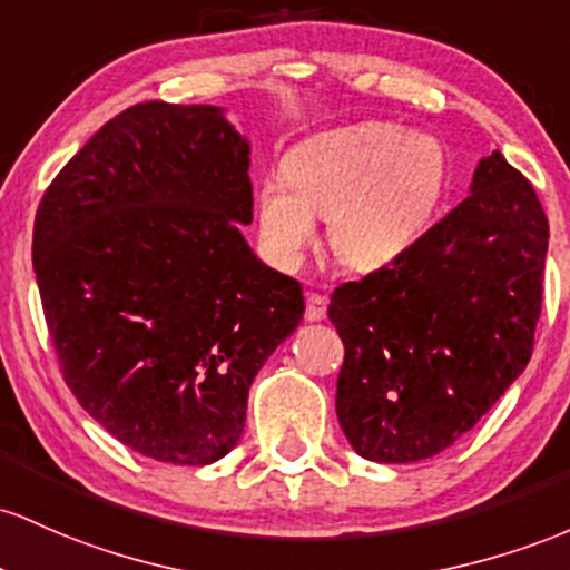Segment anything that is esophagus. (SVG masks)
Returning <instances> with one entry per match:
<instances>
[{
    "mask_svg": "<svg viewBox=\"0 0 570 570\" xmlns=\"http://www.w3.org/2000/svg\"><path fill=\"white\" fill-rule=\"evenodd\" d=\"M325 312H328V298L320 296V293H309L306 296V320L317 323V320L325 317Z\"/></svg>",
    "mask_w": 570,
    "mask_h": 570,
    "instance_id": "34e87169",
    "label": "esophagus"
}]
</instances>
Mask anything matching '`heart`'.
<instances>
[{
	"mask_svg": "<svg viewBox=\"0 0 570 570\" xmlns=\"http://www.w3.org/2000/svg\"><path fill=\"white\" fill-rule=\"evenodd\" d=\"M283 175L255 194L268 258L283 268L302 266L315 245V217H328L336 258L371 272L423 239L444 199L450 158L431 134L366 120L298 142Z\"/></svg>",
	"mask_w": 570,
	"mask_h": 570,
	"instance_id": "obj_1",
	"label": "heart"
}]
</instances>
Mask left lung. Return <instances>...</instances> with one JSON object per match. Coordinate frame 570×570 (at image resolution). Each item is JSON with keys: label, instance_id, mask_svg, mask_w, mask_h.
<instances>
[{"label": "left lung", "instance_id": "obj_1", "mask_svg": "<svg viewBox=\"0 0 570 570\" xmlns=\"http://www.w3.org/2000/svg\"><path fill=\"white\" fill-rule=\"evenodd\" d=\"M547 242L533 185L495 150L412 250L336 287V414L357 455L433 458L490 412L533 353Z\"/></svg>", "mask_w": 570, "mask_h": 570}]
</instances>
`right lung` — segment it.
I'll return each instance as SVG.
<instances>
[{
	"instance_id": "add662e5",
	"label": "right lung",
	"mask_w": 570,
	"mask_h": 570,
	"mask_svg": "<svg viewBox=\"0 0 570 570\" xmlns=\"http://www.w3.org/2000/svg\"><path fill=\"white\" fill-rule=\"evenodd\" d=\"M250 145L220 107L142 101L45 190L35 261L45 323L80 406L139 455L234 450L247 390L304 317L302 285L255 258Z\"/></svg>"
}]
</instances>
